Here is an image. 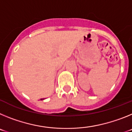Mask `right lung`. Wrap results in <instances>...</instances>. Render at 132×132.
<instances>
[{
	"instance_id": "obj_1",
	"label": "right lung",
	"mask_w": 132,
	"mask_h": 132,
	"mask_svg": "<svg viewBox=\"0 0 132 132\" xmlns=\"http://www.w3.org/2000/svg\"><path fill=\"white\" fill-rule=\"evenodd\" d=\"M41 100H44V98H42Z\"/></svg>"
}]
</instances>
